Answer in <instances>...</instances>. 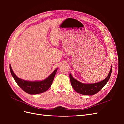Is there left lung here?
<instances>
[{"label": "left lung", "instance_id": "1", "mask_svg": "<svg viewBox=\"0 0 124 124\" xmlns=\"http://www.w3.org/2000/svg\"><path fill=\"white\" fill-rule=\"evenodd\" d=\"M112 66H111L109 74H108V76L104 80L98 82V83L93 84L82 83L74 78L72 75L70 74L69 77L71 85L75 91L82 95L89 96L93 95L99 92L109 80L112 73Z\"/></svg>", "mask_w": 124, "mask_h": 124}]
</instances>
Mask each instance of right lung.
<instances>
[{"label": "right lung", "mask_w": 124, "mask_h": 124, "mask_svg": "<svg viewBox=\"0 0 124 124\" xmlns=\"http://www.w3.org/2000/svg\"><path fill=\"white\" fill-rule=\"evenodd\" d=\"M10 72L14 80L20 87L30 95H36L46 91L51 87L57 69H55L46 79L41 81H28L23 80L14 74L10 65Z\"/></svg>", "instance_id": "obj_1"}]
</instances>
